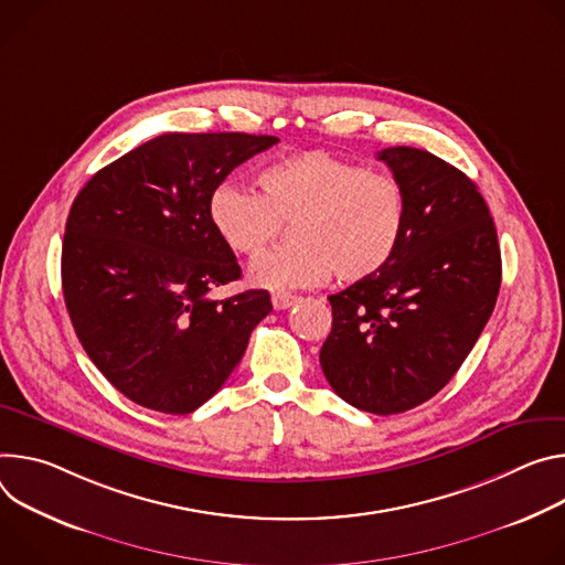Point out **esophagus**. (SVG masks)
Instances as JSON below:
<instances>
[{
	"label": "esophagus",
	"mask_w": 565,
	"mask_h": 565,
	"mask_svg": "<svg viewBox=\"0 0 565 565\" xmlns=\"http://www.w3.org/2000/svg\"><path fill=\"white\" fill-rule=\"evenodd\" d=\"M300 298L298 296H291V294H282V291H278V294H274L271 296V302H274V309H289L291 305H296Z\"/></svg>",
	"instance_id": "34e87169"
}]
</instances>
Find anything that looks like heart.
<instances>
[{"instance_id": "obj_1", "label": "heart", "mask_w": 565, "mask_h": 565, "mask_svg": "<svg viewBox=\"0 0 565 565\" xmlns=\"http://www.w3.org/2000/svg\"><path fill=\"white\" fill-rule=\"evenodd\" d=\"M260 188L222 181L209 198V217L224 244L246 258L260 256L282 222H291L294 242L248 269L263 289L315 287L332 271L343 282L365 280L395 258L404 239L408 200L393 174L307 150L267 166Z\"/></svg>"}]
</instances>
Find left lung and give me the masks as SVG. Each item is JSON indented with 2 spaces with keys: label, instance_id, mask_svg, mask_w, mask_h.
<instances>
[{
  "label": "left lung",
  "instance_id": "left-lung-1",
  "mask_svg": "<svg viewBox=\"0 0 565 565\" xmlns=\"http://www.w3.org/2000/svg\"><path fill=\"white\" fill-rule=\"evenodd\" d=\"M408 200L395 258L328 296L332 332L321 367L359 411L395 415L440 393L484 330L500 289V246L478 185L426 150L377 157Z\"/></svg>",
  "mask_w": 565,
  "mask_h": 565
}]
</instances>
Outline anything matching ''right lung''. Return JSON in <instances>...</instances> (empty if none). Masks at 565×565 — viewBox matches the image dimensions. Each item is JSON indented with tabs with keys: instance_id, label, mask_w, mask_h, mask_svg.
Here are the masks:
<instances>
[{
	"instance_id": "right-lung-1",
	"label": "right lung",
	"mask_w": 565,
	"mask_h": 565,
	"mask_svg": "<svg viewBox=\"0 0 565 565\" xmlns=\"http://www.w3.org/2000/svg\"><path fill=\"white\" fill-rule=\"evenodd\" d=\"M274 143L244 132L161 135L98 170L74 200L62 242L67 311L94 365L135 404L170 415L200 408L271 311L265 289L209 296L242 276L209 198Z\"/></svg>"
}]
</instances>
